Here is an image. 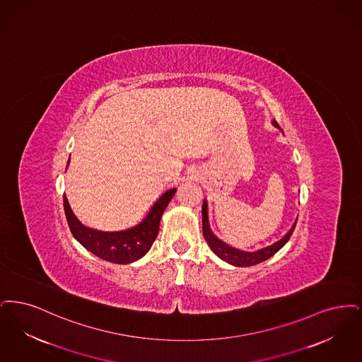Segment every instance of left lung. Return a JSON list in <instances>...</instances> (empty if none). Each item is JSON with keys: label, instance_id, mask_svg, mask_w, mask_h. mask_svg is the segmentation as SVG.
Here are the masks:
<instances>
[{"label": "left lung", "instance_id": "8db88e82", "mask_svg": "<svg viewBox=\"0 0 362 362\" xmlns=\"http://www.w3.org/2000/svg\"><path fill=\"white\" fill-rule=\"evenodd\" d=\"M272 123H273V126L279 127L276 120H273ZM295 227H296V221L292 226V228L280 240H277L276 243H273L270 246L259 249L257 252H243V250H239L235 247H231L230 245H227V243L221 240L218 236L214 235V233L209 228L206 200H204V203H203V235H204L205 240L209 245L212 252H215L223 261H226V262H228L234 267H252V265H257L259 262L267 261V258L274 255L289 240Z\"/></svg>", "mask_w": 362, "mask_h": 362}]
</instances>
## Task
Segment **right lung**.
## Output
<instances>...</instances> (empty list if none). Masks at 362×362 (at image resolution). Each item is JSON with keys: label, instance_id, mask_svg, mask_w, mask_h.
<instances>
[{"label": "right lung", "instance_id": "obj_1", "mask_svg": "<svg viewBox=\"0 0 362 362\" xmlns=\"http://www.w3.org/2000/svg\"><path fill=\"white\" fill-rule=\"evenodd\" d=\"M175 190V188L166 190L138 226L123 231L108 233L83 226L73 214L66 196H63L64 215L71 234L86 250L112 264H131L141 258L153 246L158 235L162 214L170 203Z\"/></svg>", "mask_w": 362, "mask_h": 362}]
</instances>
